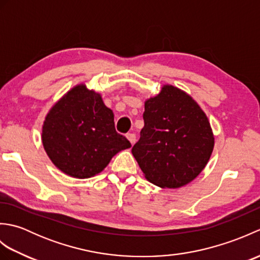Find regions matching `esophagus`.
Masks as SVG:
<instances>
[{"label": "esophagus", "instance_id": "esophagus-1", "mask_svg": "<svg viewBox=\"0 0 260 260\" xmlns=\"http://www.w3.org/2000/svg\"><path fill=\"white\" fill-rule=\"evenodd\" d=\"M126 137H127V139H128V141L131 142V144H132V145L135 144V142H136V135H135L134 133H128V134H126Z\"/></svg>", "mask_w": 260, "mask_h": 260}]
</instances>
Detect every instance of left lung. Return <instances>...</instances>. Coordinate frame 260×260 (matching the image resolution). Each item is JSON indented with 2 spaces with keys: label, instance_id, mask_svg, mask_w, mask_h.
Segmentation results:
<instances>
[{
  "label": "left lung",
  "instance_id": "left-lung-1",
  "mask_svg": "<svg viewBox=\"0 0 260 260\" xmlns=\"http://www.w3.org/2000/svg\"><path fill=\"white\" fill-rule=\"evenodd\" d=\"M144 127L132 148L145 178L159 187L176 189L206 168L214 146L211 126L191 96L164 85L145 102Z\"/></svg>",
  "mask_w": 260,
  "mask_h": 260
}]
</instances>
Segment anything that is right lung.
Listing matches in <instances>:
<instances>
[{
  "mask_svg": "<svg viewBox=\"0 0 260 260\" xmlns=\"http://www.w3.org/2000/svg\"><path fill=\"white\" fill-rule=\"evenodd\" d=\"M42 144L52 163L77 179L101 173L116 153L132 146L116 132L113 110L84 84L69 90L48 113Z\"/></svg>",
  "mask_w": 260,
  "mask_h": 260,
  "instance_id": "add662e5",
  "label": "right lung"
}]
</instances>
